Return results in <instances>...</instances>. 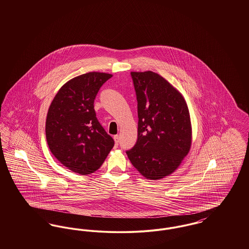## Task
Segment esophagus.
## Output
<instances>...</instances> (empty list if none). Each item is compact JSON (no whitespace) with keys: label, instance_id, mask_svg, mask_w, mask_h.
<instances>
[{"label":"esophagus","instance_id":"esophagus-1","mask_svg":"<svg viewBox=\"0 0 249 249\" xmlns=\"http://www.w3.org/2000/svg\"><path fill=\"white\" fill-rule=\"evenodd\" d=\"M114 140H115V142H116V144H117V145H119V135H115V136H114Z\"/></svg>","mask_w":249,"mask_h":249}]
</instances>
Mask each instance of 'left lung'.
<instances>
[{
    "mask_svg": "<svg viewBox=\"0 0 249 249\" xmlns=\"http://www.w3.org/2000/svg\"><path fill=\"white\" fill-rule=\"evenodd\" d=\"M130 75L137 99L138 133L126 153L144 178L160 179L172 174L190 151L189 108L180 92L160 74L131 71Z\"/></svg>",
    "mask_w": 249,
    "mask_h": 249,
    "instance_id": "1",
    "label": "left lung"
}]
</instances>
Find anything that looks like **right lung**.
Here are the masks:
<instances>
[{"label":"right lung","mask_w":249,"mask_h":249,"mask_svg":"<svg viewBox=\"0 0 249 249\" xmlns=\"http://www.w3.org/2000/svg\"><path fill=\"white\" fill-rule=\"evenodd\" d=\"M111 77L92 71L72 78L60 88L48 109L49 149L63 165L80 175L98 170L115 144L94 110L98 91Z\"/></svg>","instance_id":"1"}]
</instances>
